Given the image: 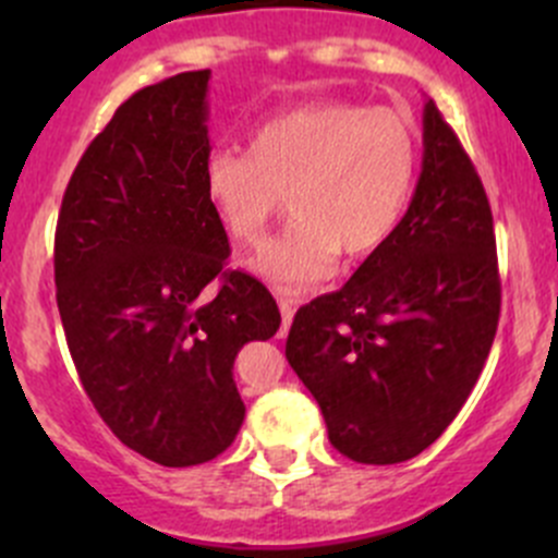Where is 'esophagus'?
I'll return each instance as SVG.
<instances>
[{"mask_svg":"<svg viewBox=\"0 0 558 558\" xmlns=\"http://www.w3.org/2000/svg\"><path fill=\"white\" fill-rule=\"evenodd\" d=\"M278 307H280V318H283V326H280V335H286V331H289V326H291V320H294L296 300H291V296H280Z\"/></svg>","mask_w":558,"mask_h":558,"instance_id":"obj_1","label":"esophagus"}]
</instances>
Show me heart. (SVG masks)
<instances>
[{
	"mask_svg": "<svg viewBox=\"0 0 558 558\" xmlns=\"http://www.w3.org/2000/svg\"><path fill=\"white\" fill-rule=\"evenodd\" d=\"M418 178V137L402 112L320 102L280 112L253 132L247 154L213 150L205 196L227 232L258 245L291 199L294 227L245 262L283 294L337 272L340 253L380 251L402 223Z\"/></svg>",
	"mask_w": 558,
	"mask_h": 558,
	"instance_id": "heart-1",
	"label": "heart"
}]
</instances>
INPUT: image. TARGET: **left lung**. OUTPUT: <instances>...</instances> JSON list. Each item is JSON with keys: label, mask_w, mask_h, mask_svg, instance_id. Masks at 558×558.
Instances as JSON below:
<instances>
[{"label": "left lung", "mask_w": 558, "mask_h": 558, "mask_svg": "<svg viewBox=\"0 0 558 558\" xmlns=\"http://www.w3.org/2000/svg\"><path fill=\"white\" fill-rule=\"evenodd\" d=\"M499 300L486 191L429 99L402 223L340 291L300 307L286 340L331 446L359 464H399L429 448L481 378Z\"/></svg>", "instance_id": "8db88e82"}]
</instances>
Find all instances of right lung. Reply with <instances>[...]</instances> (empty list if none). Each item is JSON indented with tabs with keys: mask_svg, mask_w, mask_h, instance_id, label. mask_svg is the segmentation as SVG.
<instances>
[{
	"mask_svg": "<svg viewBox=\"0 0 558 558\" xmlns=\"http://www.w3.org/2000/svg\"><path fill=\"white\" fill-rule=\"evenodd\" d=\"M207 81L180 72L118 107L56 223V302L81 384L112 435L161 466L232 446L245 418L234 359L280 326L256 278L223 272L229 240L202 185Z\"/></svg>",
	"mask_w": 558,
	"mask_h": 558,
	"instance_id": "add662e5",
	"label": "right lung"
}]
</instances>
